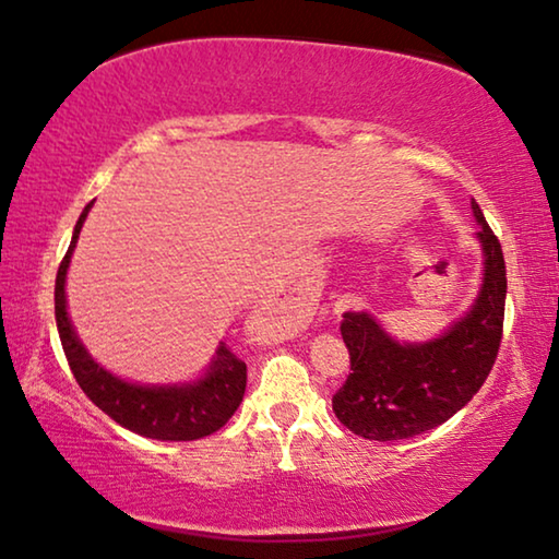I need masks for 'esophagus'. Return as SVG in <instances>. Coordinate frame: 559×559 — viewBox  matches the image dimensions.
<instances>
[{"mask_svg":"<svg viewBox=\"0 0 559 559\" xmlns=\"http://www.w3.org/2000/svg\"><path fill=\"white\" fill-rule=\"evenodd\" d=\"M283 308H288V313L298 321L306 319V304L296 294H283Z\"/></svg>","mask_w":559,"mask_h":559,"instance_id":"obj_1","label":"esophagus"}]
</instances>
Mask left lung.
Listing matches in <instances>:
<instances>
[{
    "label": "left lung",
    "instance_id": "obj_1",
    "mask_svg": "<svg viewBox=\"0 0 559 559\" xmlns=\"http://www.w3.org/2000/svg\"><path fill=\"white\" fill-rule=\"evenodd\" d=\"M485 248V283L477 304L444 336L429 344H396L369 313H344L341 336L352 371L333 414L354 435L373 441L409 439L444 424L485 384L504 326L507 271L499 238L472 203Z\"/></svg>",
    "mask_w": 559,
    "mask_h": 559
}]
</instances>
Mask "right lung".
Instances as JSON below:
<instances>
[{"label":"right lung","instance_id":"add662e5","mask_svg":"<svg viewBox=\"0 0 559 559\" xmlns=\"http://www.w3.org/2000/svg\"><path fill=\"white\" fill-rule=\"evenodd\" d=\"M90 207L93 203L85 205L78 226H74L72 243L67 248L55 281L57 331H60L67 364H70L74 379L90 396V402L135 435L160 441H193L213 435L236 414L246 394V361H240L226 344L218 346L211 371L198 384L138 386L107 373L74 336L64 306V276Z\"/></svg>","mask_w":559,"mask_h":559}]
</instances>
